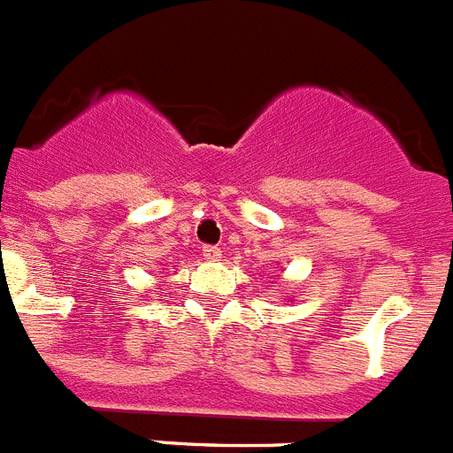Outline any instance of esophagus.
Returning <instances> with one entry per match:
<instances>
[{"label": "esophagus", "instance_id": "esophagus-1", "mask_svg": "<svg viewBox=\"0 0 453 453\" xmlns=\"http://www.w3.org/2000/svg\"><path fill=\"white\" fill-rule=\"evenodd\" d=\"M203 257L207 261H219L221 259V250L217 246H203Z\"/></svg>", "mask_w": 453, "mask_h": 453}]
</instances>
